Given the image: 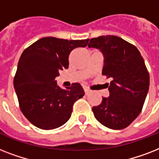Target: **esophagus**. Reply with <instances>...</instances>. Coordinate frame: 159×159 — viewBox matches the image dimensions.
<instances>
[{"instance_id":"1","label":"esophagus","mask_w":159,"mask_h":159,"mask_svg":"<svg viewBox=\"0 0 159 159\" xmlns=\"http://www.w3.org/2000/svg\"><path fill=\"white\" fill-rule=\"evenodd\" d=\"M84 92H85V93H86V95H87V94H89L91 91H90L88 88H84Z\"/></svg>"}]
</instances>
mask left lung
<instances>
[{
	"mask_svg": "<svg viewBox=\"0 0 159 159\" xmlns=\"http://www.w3.org/2000/svg\"><path fill=\"white\" fill-rule=\"evenodd\" d=\"M89 48H98L104 55L102 75L110 96L102 98L92 111L97 120L112 129L128 127L140 114L149 87V73L135 46L115 35L93 38Z\"/></svg>",
	"mask_w": 159,
	"mask_h": 159,
	"instance_id": "obj_1",
	"label": "left lung"
}]
</instances>
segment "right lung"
<instances>
[{
	"label": "right lung",
	"mask_w": 159,
	"mask_h": 159,
	"mask_svg": "<svg viewBox=\"0 0 159 159\" xmlns=\"http://www.w3.org/2000/svg\"><path fill=\"white\" fill-rule=\"evenodd\" d=\"M89 39L67 40L44 37L26 48L21 54L14 77L19 105L31 124L41 129H53L71 117L72 106L85 92L79 83L62 89L55 78L67 68L74 48H84Z\"/></svg>",
	"instance_id": "1"
}]
</instances>
